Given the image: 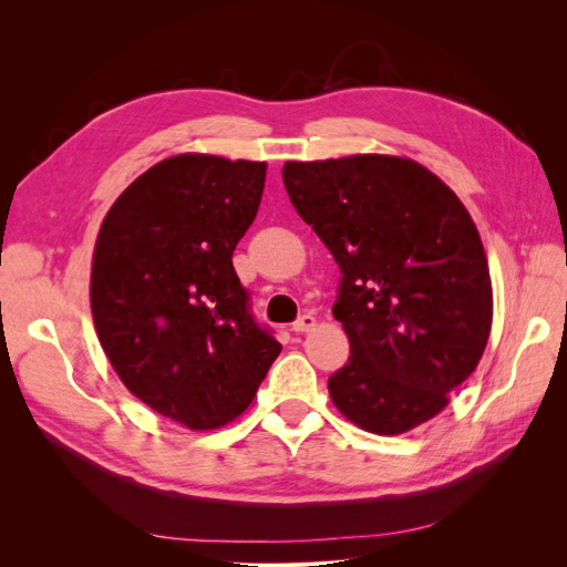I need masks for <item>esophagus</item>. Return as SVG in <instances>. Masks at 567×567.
<instances>
[{"label":"esophagus","mask_w":567,"mask_h":567,"mask_svg":"<svg viewBox=\"0 0 567 567\" xmlns=\"http://www.w3.org/2000/svg\"><path fill=\"white\" fill-rule=\"evenodd\" d=\"M315 326H317V319L312 315H302L293 321V331L296 333H307V331H312Z\"/></svg>","instance_id":"1"}]
</instances>
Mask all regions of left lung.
<instances>
[{"label": "left lung", "mask_w": 567, "mask_h": 567, "mask_svg": "<svg viewBox=\"0 0 567 567\" xmlns=\"http://www.w3.org/2000/svg\"><path fill=\"white\" fill-rule=\"evenodd\" d=\"M281 175L342 274L333 317L350 359L329 379L333 404L375 435L431 421L492 329L487 255L468 210L431 169L398 156L288 161Z\"/></svg>", "instance_id": "obj_1"}]
</instances>
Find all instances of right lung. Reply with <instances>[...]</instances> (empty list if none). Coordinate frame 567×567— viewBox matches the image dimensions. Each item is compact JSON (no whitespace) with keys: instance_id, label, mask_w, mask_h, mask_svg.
<instances>
[{"instance_id":"add662e5","label":"right lung","mask_w":567,"mask_h":567,"mask_svg":"<svg viewBox=\"0 0 567 567\" xmlns=\"http://www.w3.org/2000/svg\"><path fill=\"white\" fill-rule=\"evenodd\" d=\"M265 175L267 163L165 158L120 194L96 236L101 348L134 398L192 431L241 416L281 352L231 265Z\"/></svg>"}]
</instances>
